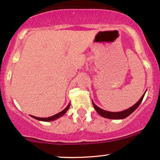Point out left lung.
<instances>
[{
	"label": "left lung",
	"mask_w": 160,
	"mask_h": 160,
	"mask_svg": "<svg viewBox=\"0 0 160 160\" xmlns=\"http://www.w3.org/2000/svg\"><path fill=\"white\" fill-rule=\"evenodd\" d=\"M145 94V92L142 96V98L139 99L138 102H137V103H135L134 106H131V108L126 109V110L122 111V112H108V111H105L103 109L99 108L98 106H96L93 101H92V103H93V106H94V109L96 110V112H98L101 117H105V118H107V119H112V120H122V119H125L126 118V117H128L131 113L134 112V111L138 108V106L140 105L141 102L142 101V99L144 98Z\"/></svg>",
	"instance_id": "1"
}]
</instances>
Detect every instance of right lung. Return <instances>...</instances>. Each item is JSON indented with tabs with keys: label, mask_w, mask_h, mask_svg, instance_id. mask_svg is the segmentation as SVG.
Segmentation results:
<instances>
[{
	"label": "right lung",
	"mask_w": 160,
	"mask_h": 160,
	"mask_svg": "<svg viewBox=\"0 0 160 160\" xmlns=\"http://www.w3.org/2000/svg\"><path fill=\"white\" fill-rule=\"evenodd\" d=\"M70 107V103H68V105L67 106H66V108L65 109H63V110L62 111V112H60L58 113V114H56L53 115V116L52 117H46V118H42V117H35V116H32V117H33V118L36 119V120H40V121H43V122H49V121H53V120H55L57 119H58L59 117L63 116L64 114H66V112L68 110V108H69Z\"/></svg>",
	"instance_id": "right-lung-1"
}]
</instances>
